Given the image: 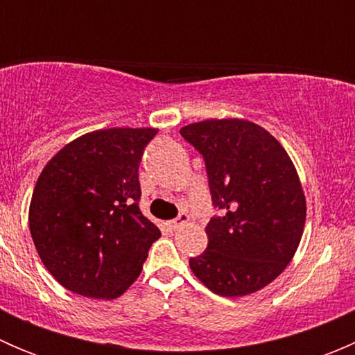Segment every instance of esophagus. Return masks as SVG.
Instances as JSON below:
<instances>
[{
    "label": "esophagus",
    "mask_w": 355,
    "mask_h": 355,
    "mask_svg": "<svg viewBox=\"0 0 355 355\" xmlns=\"http://www.w3.org/2000/svg\"><path fill=\"white\" fill-rule=\"evenodd\" d=\"M189 220H191V218H189L187 213H180L177 218H175V220L168 221V227H170L171 230H177L178 227H182V225H185Z\"/></svg>",
    "instance_id": "obj_1"
}]
</instances>
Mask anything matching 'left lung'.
Listing matches in <instances>:
<instances>
[{"label":"left lung","instance_id":"obj_1","mask_svg":"<svg viewBox=\"0 0 355 355\" xmlns=\"http://www.w3.org/2000/svg\"><path fill=\"white\" fill-rule=\"evenodd\" d=\"M180 135L206 163L214 214L207 247L189 264L211 292L242 297L275 280L292 261L306 223V198L280 142L239 118L187 125Z\"/></svg>","mask_w":355,"mask_h":355}]
</instances>
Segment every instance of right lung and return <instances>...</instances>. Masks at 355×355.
<instances>
[{"mask_svg": "<svg viewBox=\"0 0 355 355\" xmlns=\"http://www.w3.org/2000/svg\"><path fill=\"white\" fill-rule=\"evenodd\" d=\"M156 128H106L67 144L37 178L28 227L56 282L116 299L141 275L159 228L139 207V164Z\"/></svg>", "mask_w": 355, "mask_h": 355, "instance_id": "obj_1", "label": "right lung"}]
</instances>
